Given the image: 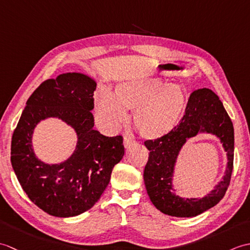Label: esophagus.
Listing matches in <instances>:
<instances>
[{
  "instance_id": "obj_1",
  "label": "esophagus",
  "mask_w": 250,
  "mask_h": 250,
  "mask_svg": "<svg viewBox=\"0 0 250 250\" xmlns=\"http://www.w3.org/2000/svg\"><path fill=\"white\" fill-rule=\"evenodd\" d=\"M134 144V141L131 139L130 136H125L124 137V145L125 148H129L131 145Z\"/></svg>"
}]
</instances>
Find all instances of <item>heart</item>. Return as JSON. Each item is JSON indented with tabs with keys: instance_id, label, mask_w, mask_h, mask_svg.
<instances>
[{
	"instance_id": "b5f03b06",
	"label": "heart",
	"mask_w": 250,
	"mask_h": 250,
	"mask_svg": "<svg viewBox=\"0 0 250 250\" xmlns=\"http://www.w3.org/2000/svg\"><path fill=\"white\" fill-rule=\"evenodd\" d=\"M187 107V95L178 84L158 79L130 77L116 84L115 95L100 90L95 113L107 129L115 130L133 110V125L146 140H158L171 133L180 124Z\"/></svg>"
}]
</instances>
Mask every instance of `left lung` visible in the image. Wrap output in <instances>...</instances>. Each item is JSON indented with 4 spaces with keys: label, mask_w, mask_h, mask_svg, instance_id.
Returning a JSON list of instances; mask_svg holds the SVG:
<instances>
[{
    "label": "left lung",
    "mask_w": 250,
    "mask_h": 250,
    "mask_svg": "<svg viewBox=\"0 0 250 250\" xmlns=\"http://www.w3.org/2000/svg\"><path fill=\"white\" fill-rule=\"evenodd\" d=\"M199 134L215 136L227 152V166L220 182L203 198H185L177 193L173 174L184 144ZM149 150L144 183L152 204L161 213L174 217H195L214 207L229 187L234 158V129L218 95L202 88L190 94L185 115L171 133L156 141H146Z\"/></svg>",
    "instance_id": "obj_1"
}]
</instances>
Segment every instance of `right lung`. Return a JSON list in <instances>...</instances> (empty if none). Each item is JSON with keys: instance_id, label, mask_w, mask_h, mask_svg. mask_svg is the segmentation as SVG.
<instances>
[{"instance_id": "add662e5", "label": "right lung", "mask_w": 250, "mask_h": 250, "mask_svg": "<svg viewBox=\"0 0 250 250\" xmlns=\"http://www.w3.org/2000/svg\"><path fill=\"white\" fill-rule=\"evenodd\" d=\"M97 82L83 73H63L44 82L26 101L12 139L10 161L29 199L55 217L78 216L97 203L125 156L122 136L94 130L93 92ZM56 118L78 135L72 155L59 164L36 157L31 139L41 121Z\"/></svg>"}]
</instances>
